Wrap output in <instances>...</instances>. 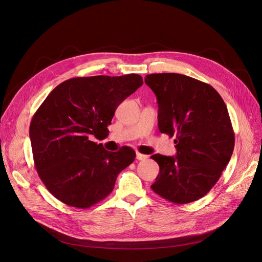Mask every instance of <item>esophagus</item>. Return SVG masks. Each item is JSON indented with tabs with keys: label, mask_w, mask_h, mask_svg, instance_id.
Returning <instances> with one entry per match:
<instances>
[{
	"label": "esophagus",
	"mask_w": 262,
	"mask_h": 262,
	"mask_svg": "<svg viewBox=\"0 0 262 262\" xmlns=\"http://www.w3.org/2000/svg\"><path fill=\"white\" fill-rule=\"evenodd\" d=\"M148 156L147 155H145V154H142V153H137V160H139V161H144V160H146Z\"/></svg>",
	"instance_id": "1"
}]
</instances>
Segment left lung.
Masks as SVG:
<instances>
[{"instance_id":"obj_1","label":"left lung","mask_w":262,"mask_h":262,"mask_svg":"<svg viewBox=\"0 0 262 262\" xmlns=\"http://www.w3.org/2000/svg\"><path fill=\"white\" fill-rule=\"evenodd\" d=\"M158 104V129L177 155L150 156L160 173L153 191L176 204L201 199L216 184L234 150L235 134L225 102L207 83L177 73L148 74Z\"/></svg>"}]
</instances>
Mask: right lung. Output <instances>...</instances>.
<instances>
[{
	"mask_svg": "<svg viewBox=\"0 0 262 262\" xmlns=\"http://www.w3.org/2000/svg\"><path fill=\"white\" fill-rule=\"evenodd\" d=\"M143 84L139 74L74 77L59 84L37 109L29 137L35 167L61 202L87 209L112 193L118 173L136 160L122 146L109 152L105 139L117 107Z\"/></svg>",
	"mask_w": 262,
	"mask_h": 262,
	"instance_id": "right-lung-1",
	"label": "right lung"
}]
</instances>
